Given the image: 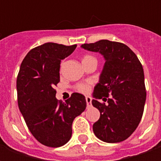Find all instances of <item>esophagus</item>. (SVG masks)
Instances as JSON below:
<instances>
[{
  "label": "esophagus",
  "mask_w": 161,
  "mask_h": 161,
  "mask_svg": "<svg viewBox=\"0 0 161 161\" xmlns=\"http://www.w3.org/2000/svg\"><path fill=\"white\" fill-rule=\"evenodd\" d=\"M85 99H86V103H87L88 107L91 106V101H92L91 97H85Z\"/></svg>",
  "instance_id": "obj_1"
}]
</instances>
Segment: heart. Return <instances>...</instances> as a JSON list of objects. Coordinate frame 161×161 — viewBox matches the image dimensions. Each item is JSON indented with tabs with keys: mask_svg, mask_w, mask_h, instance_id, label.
<instances>
[{
	"mask_svg": "<svg viewBox=\"0 0 161 161\" xmlns=\"http://www.w3.org/2000/svg\"><path fill=\"white\" fill-rule=\"evenodd\" d=\"M89 60H97L96 59V58H94L93 56H91V55H85L83 58V59H82V62H85V61H89ZM77 91L81 92V93H88L90 90H91V86H90V84H78L77 85Z\"/></svg>",
	"mask_w": 161,
	"mask_h": 161,
	"instance_id": "obj_1",
	"label": "heart"
}]
</instances>
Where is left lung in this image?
I'll return each instance as SVG.
<instances>
[{"label":"left lung","mask_w":161,"mask_h":161,"mask_svg":"<svg viewBox=\"0 0 161 161\" xmlns=\"http://www.w3.org/2000/svg\"><path fill=\"white\" fill-rule=\"evenodd\" d=\"M81 47L99 53L105 60L92 94V105L100 111L93 132L104 142H123L134 133L143 115L147 92L142 64L122 43L102 40ZM98 99L108 103H100Z\"/></svg>","instance_id":"1"}]
</instances>
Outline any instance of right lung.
I'll return each mask as SVG.
<instances>
[{
    "label": "right lung",
    "mask_w": 161,
    "mask_h": 161,
    "mask_svg": "<svg viewBox=\"0 0 161 161\" xmlns=\"http://www.w3.org/2000/svg\"><path fill=\"white\" fill-rule=\"evenodd\" d=\"M76 47L51 42L37 46L26 54L17 77L19 111L34 138L51 147L70 141L74 119L86 108L84 95L73 93L62 103L56 98L54 89L60 80L61 60Z\"/></svg>",
    "instance_id": "add662e5"
}]
</instances>
